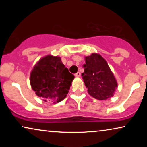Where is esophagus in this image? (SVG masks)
Wrapping results in <instances>:
<instances>
[{
  "instance_id": "1",
  "label": "esophagus",
  "mask_w": 147,
  "mask_h": 147,
  "mask_svg": "<svg viewBox=\"0 0 147 147\" xmlns=\"http://www.w3.org/2000/svg\"><path fill=\"white\" fill-rule=\"evenodd\" d=\"M75 76H76V77H77V78L80 77V72L79 71L77 72V73L75 74Z\"/></svg>"
}]
</instances>
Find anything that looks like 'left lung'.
I'll use <instances>...</instances> for the list:
<instances>
[{
    "label": "left lung",
    "mask_w": 147,
    "mask_h": 147,
    "mask_svg": "<svg viewBox=\"0 0 147 147\" xmlns=\"http://www.w3.org/2000/svg\"><path fill=\"white\" fill-rule=\"evenodd\" d=\"M82 78L92 97L99 100L114 96L117 81L107 62L100 54L94 53L85 57Z\"/></svg>",
    "instance_id": "1"
}]
</instances>
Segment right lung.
I'll return each mask as SVG.
<instances>
[{
	"label": "right lung",
	"instance_id": "add662e5",
	"mask_svg": "<svg viewBox=\"0 0 147 147\" xmlns=\"http://www.w3.org/2000/svg\"><path fill=\"white\" fill-rule=\"evenodd\" d=\"M74 76L70 74L59 56L47 55L34 65L30 84L35 94L43 101L58 103L67 96Z\"/></svg>",
	"mask_w": 147,
	"mask_h": 147
}]
</instances>
